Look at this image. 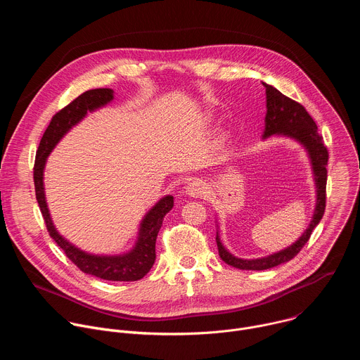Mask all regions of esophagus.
I'll return each instance as SVG.
<instances>
[{"label": "esophagus", "instance_id": "obj_1", "mask_svg": "<svg viewBox=\"0 0 360 360\" xmlns=\"http://www.w3.org/2000/svg\"><path fill=\"white\" fill-rule=\"evenodd\" d=\"M185 193L191 198H200L207 193V185L200 179H195L185 186Z\"/></svg>", "mask_w": 360, "mask_h": 360}]
</instances>
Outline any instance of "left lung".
Returning <instances> with one entry per match:
<instances>
[{
	"label": "left lung",
	"instance_id": "left-lung-1",
	"mask_svg": "<svg viewBox=\"0 0 360 360\" xmlns=\"http://www.w3.org/2000/svg\"><path fill=\"white\" fill-rule=\"evenodd\" d=\"M266 88V117H265V129H264V139L281 135V136H289L295 141H297L300 145L304 146L307 155H309L312 171H314V179L316 185V205L312 221L307 226V229L302 233V236L292 243L290 246L272 253L265 258L258 259H242L233 256L221 242L219 232H217V245L219 250L221 259L238 269L243 271H265L275 268L281 264H285L290 261L292 258L300 252V249L304 246V243L309 240L314 229L321 222L325 207H326V179H328V160L329 153L328 148L323 143V138L318 132V127L312 117L307 114L304 107H302L299 102L288 98L281 91L274 88L269 84L262 82Z\"/></svg>",
	"mask_w": 360,
	"mask_h": 360
}]
</instances>
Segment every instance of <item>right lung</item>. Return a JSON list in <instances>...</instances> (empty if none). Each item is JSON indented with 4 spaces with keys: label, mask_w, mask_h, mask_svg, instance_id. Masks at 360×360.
<instances>
[{
    "label": "right lung",
    "mask_w": 360,
    "mask_h": 360,
    "mask_svg": "<svg viewBox=\"0 0 360 360\" xmlns=\"http://www.w3.org/2000/svg\"><path fill=\"white\" fill-rule=\"evenodd\" d=\"M114 99V91L110 88H96L89 89L75 98L71 104L58 111L53 120H51L48 128L45 129L35 157L34 165V184H35V196L39 205L41 214L44 217L46 229L49 236L53 238L57 245L65 252L68 259L72 261L82 272L105 279V281H117V282H134L142 279L155 262V242L158 232L162 226L164 217L174 207V196L167 195L160 199L149 212L143 217L138 239L135 246L122 255H92L86 253L72 243H70L65 238H63L56 229L51 215L46 207L45 192H44V168L46 158L56 148V145L61 141V138L77 125L88 112H92L101 107H104Z\"/></svg>",
    "instance_id": "add662e5"
}]
</instances>
